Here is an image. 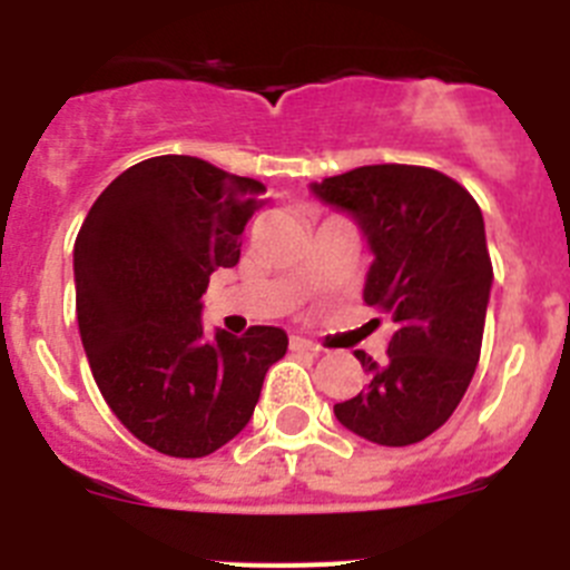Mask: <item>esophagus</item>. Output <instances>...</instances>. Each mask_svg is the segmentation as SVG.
Instances as JSON below:
<instances>
[{
  "label": "esophagus",
  "instance_id": "1",
  "mask_svg": "<svg viewBox=\"0 0 570 570\" xmlns=\"http://www.w3.org/2000/svg\"><path fill=\"white\" fill-rule=\"evenodd\" d=\"M291 351H299V354H320V345H314L305 336H291Z\"/></svg>",
  "mask_w": 570,
  "mask_h": 570
}]
</instances>
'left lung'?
Masks as SVG:
<instances>
[{"instance_id": "8db88e82", "label": "left lung", "mask_w": 570, "mask_h": 570, "mask_svg": "<svg viewBox=\"0 0 570 570\" xmlns=\"http://www.w3.org/2000/svg\"><path fill=\"white\" fill-rule=\"evenodd\" d=\"M311 194L362 230L374 254L362 296L396 322L385 360L356 351L367 385L336 402V420L376 445H414L454 414L480 362L493 285L480 205L416 165H365Z\"/></svg>"}]
</instances>
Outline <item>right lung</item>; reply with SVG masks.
Instances as JSON below:
<instances>
[{
    "label": "right lung",
    "instance_id": "1",
    "mask_svg": "<svg viewBox=\"0 0 570 570\" xmlns=\"http://www.w3.org/2000/svg\"><path fill=\"white\" fill-rule=\"evenodd\" d=\"M265 185L196 156H154L119 174L73 245L77 320L116 420L159 454H214L254 416L288 334L254 325L205 336L203 294L239 262Z\"/></svg>",
    "mask_w": 570,
    "mask_h": 570
}]
</instances>
